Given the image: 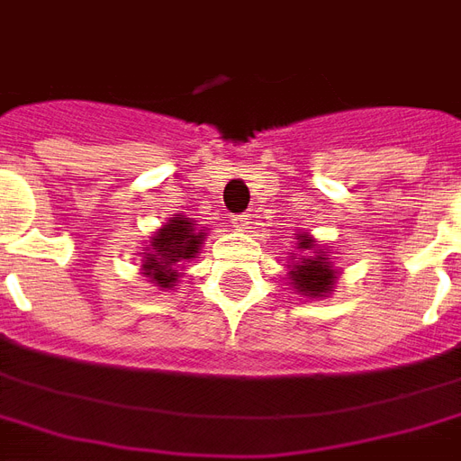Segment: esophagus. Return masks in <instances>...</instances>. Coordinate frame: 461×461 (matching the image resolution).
I'll return each mask as SVG.
<instances>
[{"mask_svg":"<svg viewBox=\"0 0 461 461\" xmlns=\"http://www.w3.org/2000/svg\"><path fill=\"white\" fill-rule=\"evenodd\" d=\"M252 223V213H240V216H233V228L235 230H248Z\"/></svg>","mask_w":461,"mask_h":461,"instance_id":"1","label":"esophagus"}]
</instances>
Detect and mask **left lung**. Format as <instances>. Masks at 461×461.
Listing matches in <instances>:
<instances>
[{"instance_id": "1", "label": "left lung", "mask_w": 461, "mask_h": 461, "mask_svg": "<svg viewBox=\"0 0 461 461\" xmlns=\"http://www.w3.org/2000/svg\"><path fill=\"white\" fill-rule=\"evenodd\" d=\"M299 252H289L292 262L286 265V279L306 299H323L335 292L340 269H335L333 255L318 248V240L309 233H296Z\"/></svg>"}]
</instances>
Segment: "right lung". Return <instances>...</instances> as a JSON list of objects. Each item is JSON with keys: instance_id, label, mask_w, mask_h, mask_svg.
Returning a JSON list of instances; mask_svg holds the SVG:
<instances>
[{"instance_id": "right-lung-1", "label": "right lung", "mask_w": 461, "mask_h": 461, "mask_svg": "<svg viewBox=\"0 0 461 461\" xmlns=\"http://www.w3.org/2000/svg\"><path fill=\"white\" fill-rule=\"evenodd\" d=\"M206 240V230H199V223L192 218L175 213L162 223L148 240V248L140 255V275L148 276L152 286L169 292L185 275L186 262H192Z\"/></svg>"}]
</instances>
